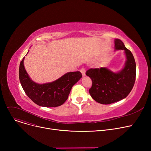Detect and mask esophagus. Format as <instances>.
I'll use <instances>...</instances> for the list:
<instances>
[{"label": "esophagus", "instance_id": "esophagus-1", "mask_svg": "<svg viewBox=\"0 0 151 151\" xmlns=\"http://www.w3.org/2000/svg\"><path fill=\"white\" fill-rule=\"evenodd\" d=\"M80 71H81V73H82V75H83V76H84L85 75H86V69L84 68H82L81 70H80Z\"/></svg>", "mask_w": 151, "mask_h": 151}]
</instances>
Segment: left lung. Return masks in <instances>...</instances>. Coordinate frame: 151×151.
<instances>
[{"instance_id": "8db88e82", "label": "left lung", "mask_w": 151, "mask_h": 151, "mask_svg": "<svg viewBox=\"0 0 151 151\" xmlns=\"http://www.w3.org/2000/svg\"><path fill=\"white\" fill-rule=\"evenodd\" d=\"M115 48L124 50L127 61L119 73H113L106 68H90L86 75L92 81L89 91L91 96L101 104H111L125 98L131 92L136 79V63L131 51L119 39L115 40Z\"/></svg>"}]
</instances>
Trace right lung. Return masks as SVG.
I'll return each mask as SVG.
<instances>
[{"instance_id": "1", "label": "right lung", "mask_w": 151, "mask_h": 151, "mask_svg": "<svg viewBox=\"0 0 151 151\" xmlns=\"http://www.w3.org/2000/svg\"><path fill=\"white\" fill-rule=\"evenodd\" d=\"M24 59L19 65V81L27 96L39 106L57 107L64 104L73 86L82 77L80 71H73L52 83L39 84L30 80L24 67Z\"/></svg>"}]
</instances>
